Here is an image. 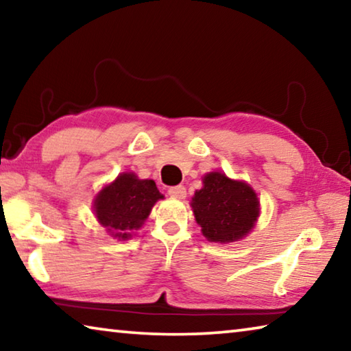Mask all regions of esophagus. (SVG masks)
<instances>
[{
	"label": "esophagus",
	"mask_w": 351,
	"mask_h": 351,
	"mask_svg": "<svg viewBox=\"0 0 351 351\" xmlns=\"http://www.w3.org/2000/svg\"><path fill=\"white\" fill-rule=\"evenodd\" d=\"M169 195L171 198H178V199H184L186 198V187L184 186H175V187H170L169 189Z\"/></svg>",
	"instance_id": "34e87169"
}]
</instances>
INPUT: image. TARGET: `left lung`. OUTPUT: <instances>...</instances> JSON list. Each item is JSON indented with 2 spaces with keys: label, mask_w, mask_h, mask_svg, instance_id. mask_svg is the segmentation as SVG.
<instances>
[{
  "label": "left lung",
  "mask_w": 351,
  "mask_h": 351,
  "mask_svg": "<svg viewBox=\"0 0 351 351\" xmlns=\"http://www.w3.org/2000/svg\"><path fill=\"white\" fill-rule=\"evenodd\" d=\"M190 206L206 239L223 245L246 237L260 213L254 189L219 171H210L203 178V189L195 192Z\"/></svg>",
  "instance_id": "1"
}]
</instances>
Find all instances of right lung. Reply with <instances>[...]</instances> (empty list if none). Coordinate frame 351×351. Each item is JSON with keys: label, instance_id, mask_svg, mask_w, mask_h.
I'll return each instance as SVG.
<instances>
[{"label": "right lung", "instance_id": "add662e5", "mask_svg": "<svg viewBox=\"0 0 351 351\" xmlns=\"http://www.w3.org/2000/svg\"><path fill=\"white\" fill-rule=\"evenodd\" d=\"M164 198L153 180H139L132 171L121 173L94 199V213L110 235L128 240L142 228L158 199Z\"/></svg>", "mask_w": 351, "mask_h": 351}]
</instances>
